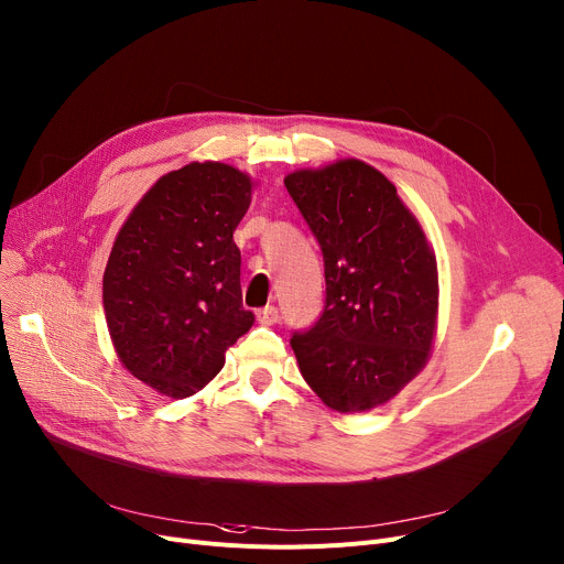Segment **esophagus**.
Returning a JSON list of instances; mask_svg holds the SVG:
<instances>
[{"instance_id": "34e87169", "label": "esophagus", "mask_w": 564, "mask_h": 564, "mask_svg": "<svg viewBox=\"0 0 564 564\" xmlns=\"http://www.w3.org/2000/svg\"><path fill=\"white\" fill-rule=\"evenodd\" d=\"M258 323L264 327H272L279 323V308L274 306H264L258 311Z\"/></svg>"}]
</instances>
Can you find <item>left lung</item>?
Returning <instances> with one entry per match:
<instances>
[{
	"mask_svg": "<svg viewBox=\"0 0 564 564\" xmlns=\"http://www.w3.org/2000/svg\"><path fill=\"white\" fill-rule=\"evenodd\" d=\"M325 258V311L290 346L336 412L384 405L417 376L437 327V262L422 226L380 170L359 159L283 180Z\"/></svg>",
	"mask_w": 564,
	"mask_h": 564,
	"instance_id": "left-lung-1",
	"label": "left lung"
}]
</instances>
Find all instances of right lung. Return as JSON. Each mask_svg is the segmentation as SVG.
Wrapping results in <instances>:
<instances>
[{
	"instance_id": "add662e5",
	"label": "right lung",
	"mask_w": 564,
	"mask_h": 564,
	"mask_svg": "<svg viewBox=\"0 0 564 564\" xmlns=\"http://www.w3.org/2000/svg\"><path fill=\"white\" fill-rule=\"evenodd\" d=\"M253 180L218 161L163 175L119 228L104 274V311L124 369L170 399L200 391L253 325L241 306L232 239Z\"/></svg>"
}]
</instances>
